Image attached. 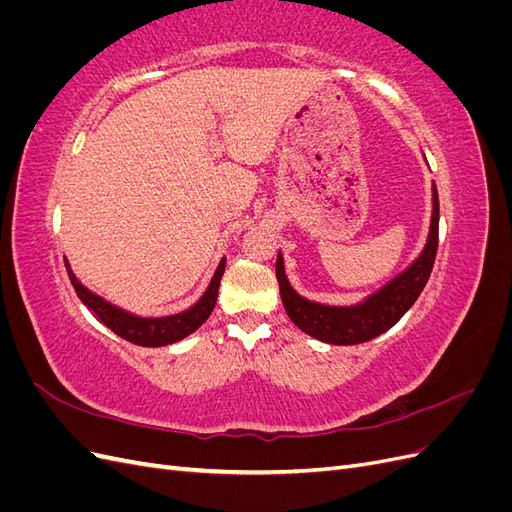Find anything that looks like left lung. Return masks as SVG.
<instances>
[{
    "label": "left lung",
    "instance_id": "8db88e82",
    "mask_svg": "<svg viewBox=\"0 0 512 512\" xmlns=\"http://www.w3.org/2000/svg\"><path fill=\"white\" fill-rule=\"evenodd\" d=\"M438 222H440V200L438 190L433 185V215H431V232L425 250L414 265L401 273L391 284H386L374 297H369L365 303L354 307H329L305 301L294 292L284 275L282 256H277L275 275L280 282L282 303L286 314L297 324L301 331L312 335L320 342L335 344V346H352L363 344L389 331L393 324L404 316L408 309L423 292L433 262L438 254Z\"/></svg>",
    "mask_w": 512,
    "mask_h": 512
}]
</instances>
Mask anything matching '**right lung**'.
Returning <instances> with one entry per match:
<instances>
[{
  "mask_svg": "<svg viewBox=\"0 0 512 512\" xmlns=\"http://www.w3.org/2000/svg\"><path fill=\"white\" fill-rule=\"evenodd\" d=\"M224 265H226V260L222 258L220 267H218V271H215L207 292L203 294V299H200L194 307H190L188 312L177 314V316H168V318H136L132 314L121 312V309H117L108 301L96 297L94 292H89L79 280H76V275L70 271V265L66 260L70 282H72L76 294H79V299L87 305V309H91V312L96 314V318L100 322H104L106 327L113 333H117L119 337L128 339V342H132L136 346H149V348H158V346H168V344L179 342V339L194 333L200 324H203L211 316L215 301H218V290H220V280L224 275Z\"/></svg>",
  "mask_w": 512,
  "mask_h": 512,
  "instance_id": "right-lung-1",
  "label": "right lung"
}]
</instances>
